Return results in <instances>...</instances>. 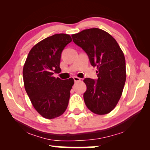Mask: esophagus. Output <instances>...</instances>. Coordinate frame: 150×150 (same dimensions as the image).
Instances as JSON below:
<instances>
[{
	"instance_id": "1",
	"label": "esophagus",
	"mask_w": 150,
	"mask_h": 150,
	"mask_svg": "<svg viewBox=\"0 0 150 150\" xmlns=\"http://www.w3.org/2000/svg\"><path fill=\"white\" fill-rule=\"evenodd\" d=\"M73 79H74V80L75 83H78V82L81 81V78H79V77H77V76H74Z\"/></svg>"
}]
</instances>
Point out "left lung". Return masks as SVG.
<instances>
[{
	"label": "left lung",
	"mask_w": 150,
	"mask_h": 150,
	"mask_svg": "<svg viewBox=\"0 0 150 150\" xmlns=\"http://www.w3.org/2000/svg\"><path fill=\"white\" fill-rule=\"evenodd\" d=\"M71 37L98 69L97 81L89 78L83 81L87 86L83 95L86 106L95 114H107L117 104L126 82L124 52L117 41L100 28L83 30Z\"/></svg>",
	"instance_id": "8db88e82"
}]
</instances>
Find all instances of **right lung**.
I'll list each match as a JSON object with an SVG mask.
<instances>
[{"label": "right lung", "mask_w": 150, "mask_h": 150, "mask_svg": "<svg viewBox=\"0 0 150 150\" xmlns=\"http://www.w3.org/2000/svg\"><path fill=\"white\" fill-rule=\"evenodd\" d=\"M72 40L69 35L55 34L38 42L28 52L23 67V81L30 102L46 119L61 116L67 109L72 78L61 80L53 76L60 73L61 52Z\"/></svg>", "instance_id": "obj_1"}]
</instances>
